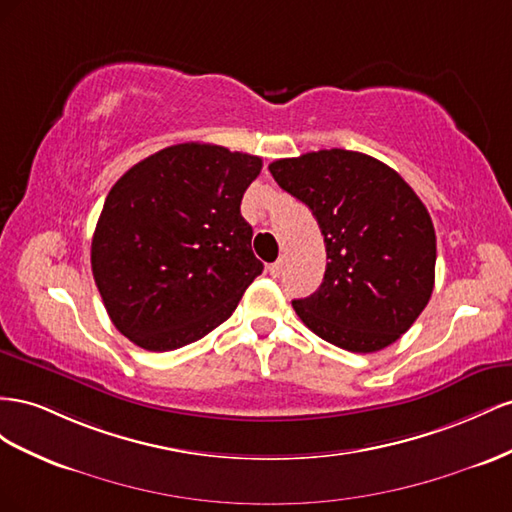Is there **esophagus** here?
<instances>
[{
    "label": "esophagus",
    "mask_w": 512,
    "mask_h": 512,
    "mask_svg": "<svg viewBox=\"0 0 512 512\" xmlns=\"http://www.w3.org/2000/svg\"><path fill=\"white\" fill-rule=\"evenodd\" d=\"M281 270H283V259L274 261V264H270V266H268V272H270L272 276H279V274H281Z\"/></svg>",
    "instance_id": "1"
}]
</instances>
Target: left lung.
Returning <instances> with one entry per match:
<instances>
[{
  "label": "left lung",
  "mask_w": 512,
  "mask_h": 512,
  "mask_svg": "<svg viewBox=\"0 0 512 512\" xmlns=\"http://www.w3.org/2000/svg\"><path fill=\"white\" fill-rule=\"evenodd\" d=\"M268 169L324 233V281L291 302L304 326L356 354L392 345L425 311L435 283L425 203L397 171L360 152L319 150Z\"/></svg>",
  "instance_id": "1"
}]
</instances>
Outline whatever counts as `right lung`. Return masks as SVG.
Wrapping results in <instances>:
<instances>
[{
  "label": "right lung",
  "mask_w": 512,
  "mask_h": 512,
  "mask_svg": "<svg viewBox=\"0 0 512 512\" xmlns=\"http://www.w3.org/2000/svg\"><path fill=\"white\" fill-rule=\"evenodd\" d=\"M261 158L178 143L113 184L92 238V272L126 339L148 352L199 341L264 270L240 214Z\"/></svg>",
  "instance_id": "add662e5"
}]
</instances>
